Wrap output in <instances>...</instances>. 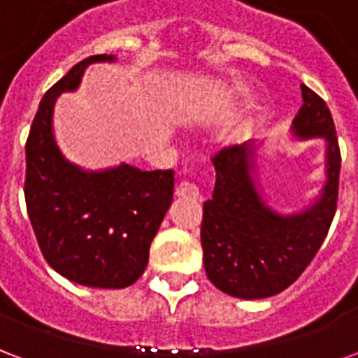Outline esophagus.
<instances>
[{
	"label": "esophagus",
	"instance_id": "34e87169",
	"mask_svg": "<svg viewBox=\"0 0 358 358\" xmlns=\"http://www.w3.org/2000/svg\"><path fill=\"white\" fill-rule=\"evenodd\" d=\"M176 197H182V199H199V187L195 184H189V182H180L176 186Z\"/></svg>",
	"mask_w": 358,
	"mask_h": 358
}]
</instances>
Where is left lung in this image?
<instances>
[{
  "label": "left lung",
  "mask_w": 358,
  "mask_h": 358,
  "mask_svg": "<svg viewBox=\"0 0 358 358\" xmlns=\"http://www.w3.org/2000/svg\"><path fill=\"white\" fill-rule=\"evenodd\" d=\"M301 105L292 140L324 141V186L293 213H278L261 184L264 140L222 149L215 159L217 182L203 203L205 272L220 292L240 299H264L297 280L330 230L338 203L339 157L330 109L301 84Z\"/></svg>",
  "instance_id": "left-lung-1"
}]
</instances>
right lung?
I'll use <instances>...</instances> for the list:
<instances>
[{
    "mask_svg": "<svg viewBox=\"0 0 358 358\" xmlns=\"http://www.w3.org/2000/svg\"><path fill=\"white\" fill-rule=\"evenodd\" d=\"M115 61L84 59L45 92L27 141L24 182L28 217L51 268L74 284L107 289L128 287L143 274L174 194V171L126 163L90 171L71 163L55 140L59 95L76 92L90 65Z\"/></svg>",
    "mask_w": 358,
    "mask_h": 358,
    "instance_id": "add662e5",
    "label": "right lung"
}]
</instances>
